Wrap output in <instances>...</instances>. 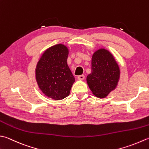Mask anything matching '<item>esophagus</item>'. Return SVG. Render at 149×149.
Returning a JSON list of instances; mask_svg holds the SVG:
<instances>
[{"label": "esophagus", "instance_id": "1", "mask_svg": "<svg viewBox=\"0 0 149 149\" xmlns=\"http://www.w3.org/2000/svg\"><path fill=\"white\" fill-rule=\"evenodd\" d=\"M77 79H78V80L82 81V80H83L84 79V76L83 75H79V76L77 77Z\"/></svg>", "mask_w": 149, "mask_h": 149}]
</instances>
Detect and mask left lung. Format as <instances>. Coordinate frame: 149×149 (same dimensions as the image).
Listing matches in <instances>:
<instances>
[{
    "label": "left lung",
    "mask_w": 149,
    "mask_h": 149,
    "mask_svg": "<svg viewBox=\"0 0 149 149\" xmlns=\"http://www.w3.org/2000/svg\"><path fill=\"white\" fill-rule=\"evenodd\" d=\"M120 79V69L113 54L101 48L92 57V72L87 75L86 82L92 94L104 98L117 88Z\"/></svg>",
    "instance_id": "8db88e82"
}]
</instances>
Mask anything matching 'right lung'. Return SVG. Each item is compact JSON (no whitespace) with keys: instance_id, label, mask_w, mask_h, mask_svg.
Segmentation results:
<instances>
[{"instance_id":"obj_1","label":"right lung","mask_w":149,"mask_h":149,"mask_svg":"<svg viewBox=\"0 0 149 149\" xmlns=\"http://www.w3.org/2000/svg\"><path fill=\"white\" fill-rule=\"evenodd\" d=\"M68 47L57 44L43 52L36 68V79L43 94L55 101L63 100L70 93L75 81L67 65Z\"/></svg>"}]
</instances>
